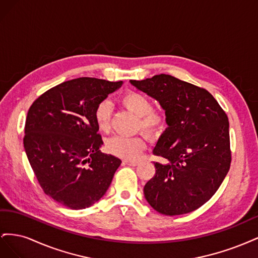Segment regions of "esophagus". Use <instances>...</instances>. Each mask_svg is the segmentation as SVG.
Listing matches in <instances>:
<instances>
[{"label": "esophagus", "instance_id": "esophagus-1", "mask_svg": "<svg viewBox=\"0 0 258 258\" xmlns=\"http://www.w3.org/2000/svg\"><path fill=\"white\" fill-rule=\"evenodd\" d=\"M124 163H126V165H128V166L135 167V166L139 165V161L138 160H126V161H124Z\"/></svg>", "mask_w": 258, "mask_h": 258}]
</instances>
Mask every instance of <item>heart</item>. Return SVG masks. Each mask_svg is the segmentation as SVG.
Listing matches in <instances>:
<instances>
[{"mask_svg": "<svg viewBox=\"0 0 258 258\" xmlns=\"http://www.w3.org/2000/svg\"><path fill=\"white\" fill-rule=\"evenodd\" d=\"M120 104L128 111L137 116L136 129L142 130L150 137H156L162 131L166 124V118L162 113L153 108L151 99L144 93L139 91H127L119 98ZM112 107L108 101L103 100L99 102L93 112L98 129L101 132L110 131L111 129ZM145 148V140L143 136L134 137L116 136L108 139L105 142V151L123 159H135Z\"/></svg>", "mask_w": 258, "mask_h": 258, "instance_id": "1", "label": "heart"}]
</instances>
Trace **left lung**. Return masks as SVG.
<instances>
[{
	"instance_id": "1",
	"label": "left lung",
	"mask_w": 258,
	"mask_h": 258,
	"mask_svg": "<svg viewBox=\"0 0 258 258\" xmlns=\"http://www.w3.org/2000/svg\"><path fill=\"white\" fill-rule=\"evenodd\" d=\"M130 83L155 98L166 111L167 130L153 154L155 175L144 196L157 212H192L216 192L231 162L228 117L205 88L168 74Z\"/></svg>"
}]
</instances>
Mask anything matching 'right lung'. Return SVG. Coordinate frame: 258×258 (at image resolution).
<instances>
[{
	"label": "right lung",
	"instance_id": "add662e5",
	"mask_svg": "<svg viewBox=\"0 0 258 258\" xmlns=\"http://www.w3.org/2000/svg\"><path fill=\"white\" fill-rule=\"evenodd\" d=\"M122 82L93 77L63 82L30 106L23 145L38 184L58 204L89 208L103 196L121 160L99 151L97 104Z\"/></svg>",
	"mask_w": 258,
	"mask_h": 258
}]
</instances>
